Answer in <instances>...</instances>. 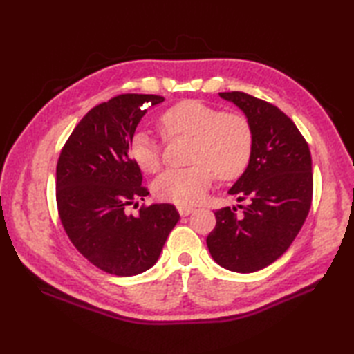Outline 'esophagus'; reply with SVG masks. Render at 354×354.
<instances>
[{"label": "esophagus", "mask_w": 354, "mask_h": 354, "mask_svg": "<svg viewBox=\"0 0 354 354\" xmlns=\"http://www.w3.org/2000/svg\"><path fill=\"white\" fill-rule=\"evenodd\" d=\"M178 212H179V214H181L183 217H185V216L192 214V213L194 212V208H193V207H183V205H179V207H178Z\"/></svg>", "instance_id": "esophagus-1"}]
</instances>
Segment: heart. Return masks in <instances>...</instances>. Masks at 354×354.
I'll return each mask as SVG.
<instances>
[{"mask_svg":"<svg viewBox=\"0 0 354 354\" xmlns=\"http://www.w3.org/2000/svg\"><path fill=\"white\" fill-rule=\"evenodd\" d=\"M164 138H194L190 169L169 170L156 179L152 190L156 199L176 205H193L204 198L216 176L222 181L239 178L251 161L252 126L239 112H225L201 100H183L165 109L158 118ZM129 156L145 173L160 171V142L146 132L131 140Z\"/></svg>","mask_w":354,"mask_h":354,"instance_id":"b5f03b06","label":"heart"}]
</instances>
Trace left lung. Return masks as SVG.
I'll return each instance as SVG.
<instances>
[{"mask_svg":"<svg viewBox=\"0 0 354 354\" xmlns=\"http://www.w3.org/2000/svg\"><path fill=\"white\" fill-rule=\"evenodd\" d=\"M245 112L254 132L251 161L230 194L248 201L217 209L207 237L217 265L250 274L269 266L288 251L312 205L313 175L309 145L281 109L257 97L219 93Z\"/></svg>","mask_w":354,"mask_h":354,"instance_id":"8db88e82","label":"left lung"}]
</instances>
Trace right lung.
I'll list each match as a JSON object with an SVG mask.
<instances>
[{"mask_svg":"<svg viewBox=\"0 0 354 354\" xmlns=\"http://www.w3.org/2000/svg\"><path fill=\"white\" fill-rule=\"evenodd\" d=\"M153 94H120L97 104L74 127L56 167L57 212L66 236L94 266L118 277L152 268L179 221L171 204L126 208L149 192L129 145ZM137 205V204H136ZM135 207V206H133Z\"/></svg>","mask_w":354,"mask_h":354,"instance_id":"right-lung-1","label":"right lung"}]
</instances>
